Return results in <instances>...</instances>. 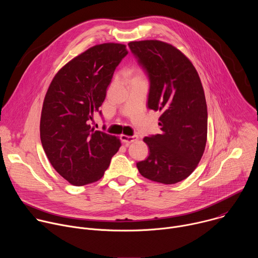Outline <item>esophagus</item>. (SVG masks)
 <instances>
[{"label":"esophagus","instance_id":"esophagus-1","mask_svg":"<svg viewBox=\"0 0 258 258\" xmlns=\"http://www.w3.org/2000/svg\"><path fill=\"white\" fill-rule=\"evenodd\" d=\"M139 139V137L137 136V135H135V136H125V135H121L120 136V141L123 143V144H125V145H128V144H131V143H133V142H135V141H137Z\"/></svg>","mask_w":258,"mask_h":258}]
</instances>
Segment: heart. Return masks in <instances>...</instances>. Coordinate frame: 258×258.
Masks as SVG:
<instances>
[{"label":"heart","mask_w":258,"mask_h":258,"mask_svg":"<svg viewBox=\"0 0 258 258\" xmlns=\"http://www.w3.org/2000/svg\"><path fill=\"white\" fill-rule=\"evenodd\" d=\"M137 77H139V76H137Z\"/></svg>","instance_id":"obj_1"}]
</instances>
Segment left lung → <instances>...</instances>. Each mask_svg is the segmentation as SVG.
<instances>
[{
    "mask_svg": "<svg viewBox=\"0 0 258 258\" xmlns=\"http://www.w3.org/2000/svg\"><path fill=\"white\" fill-rule=\"evenodd\" d=\"M128 47L150 83L149 109L160 111L161 134L145 137L149 156L137 163L140 173L171 185L197 167L207 140V105L192 62L173 46L156 41L131 42Z\"/></svg>",
    "mask_w": 258,
    "mask_h": 258,
    "instance_id": "8db88e82",
    "label": "left lung"
}]
</instances>
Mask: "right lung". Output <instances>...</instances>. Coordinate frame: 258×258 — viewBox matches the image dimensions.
Instances as JSON below:
<instances>
[{
	"label": "right lung",
	"mask_w": 258,
	"mask_h": 258,
	"mask_svg": "<svg viewBox=\"0 0 258 258\" xmlns=\"http://www.w3.org/2000/svg\"><path fill=\"white\" fill-rule=\"evenodd\" d=\"M127 55L125 45L94 46L65 64L44 100L40 133L55 170L75 186L99 180L118 151L115 136L91 126L105 100L115 68Z\"/></svg>",
	"instance_id": "obj_1"
}]
</instances>
